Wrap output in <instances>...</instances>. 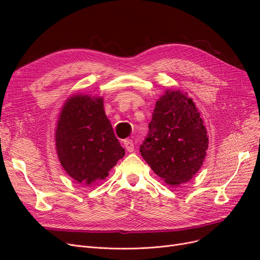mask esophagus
I'll use <instances>...</instances> for the list:
<instances>
[{"label":"esophagus","mask_w":260,"mask_h":260,"mask_svg":"<svg viewBox=\"0 0 260 260\" xmlns=\"http://www.w3.org/2000/svg\"><path fill=\"white\" fill-rule=\"evenodd\" d=\"M123 145H124L125 149H127L128 152L131 153V152L135 151V144H133V141L132 140H124Z\"/></svg>","instance_id":"esophagus-1"}]
</instances>
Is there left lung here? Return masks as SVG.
<instances>
[{"label":"left lung","instance_id":"obj_1","mask_svg":"<svg viewBox=\"0 0 260 260\" xmlns=\"http://www.w3.org/2000/svg\"><path fill=\"white\" fill-rule=\"evenodd\" d=\"M192 99L168 90L156 102L141 155L170 185L190 181L206 157L207 131Z\"/></svg>","mask_w":260,"mask_h":260}]
</instances>
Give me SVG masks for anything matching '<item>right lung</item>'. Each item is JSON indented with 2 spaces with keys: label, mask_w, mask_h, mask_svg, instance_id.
I'll return each instance as SVG.
<instances>
[{
  "label": "right lung",
  "mask_w": 260,
  "mask_h": 260,
  "mask_svg": "<svg viewBox=\"0 0 260 260\" xmlns=\"http://www.w3.org/2000/svg\"><path fill=\"white\" fill-rule=\"evenodd\" d=\"M55 132L61 166L79 183L90 185L105 179L124 156L105 115L103 98L70 96L61 108Z\"/></svg>",
  "instance_id": "obj_1"
}]
</instances>
